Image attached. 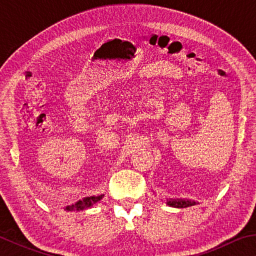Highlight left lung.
Here are the masks:
<instances>
[{
    "mask_svg": "<svg viewBox=\"0 0 256 256\" xmlns=\"http://www.w3.org/2000/svg\"><path fill=\"white\" fill-rule=\"evenodd\" d=\"M166 203L170 206H174V208H188V206H192L196 204V202L190 201V200H184V198H177V200L170 198V200H167Z\"/></svg>",
    "mask_w": 256,
    "mask_h": 256,
    "instance_id": "obj_1",
    "label": "left lung"
}]
</instances>
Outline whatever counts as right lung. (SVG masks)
Masks as SVG:
<instances>
[{
    "label": "right lung",
    "mask_w": 256,
    "mask_h": 256,
    "mask_svg": "<svg viewBox=\"0 0 256 256\" xmlns=\"http://www.w3.org/2000/svg\"><path fill=\"white\" fill-rule=\"evenodd\" d=\"M104 196V194L102 196H86L84 198H82V200H79L78 202H76L72 206H68L66 208V211H82V210H86V209H89V208H92L94 204H96L98 201H100Z\"/></svg>",
    "instance_id": "right-lung-1"
}]
</instances>
